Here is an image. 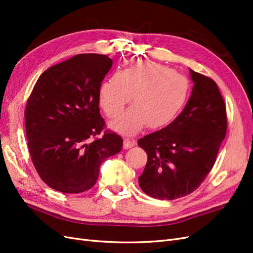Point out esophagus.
Masks as SVG:
<instances>
[{"label": "esophagus", "mask_w": 253, "mask_h": 253, "mask_svg": "<svg viewBox=\"0 0 253 253\" xmlns=\"http://www.w3.org/2000/svg\"><path fill=\"white\" fill-rule=\"evenodd\" d=\"M135 144H136V141L134 139H128V138L124 139V149H126V150L134 147Z\"/></svg>", "instance_id": "obj_1"}]
</instances>
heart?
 Instances as JSON below:
<instances>
[{"label":"heart","instance_id":"heart-1","mask_svg":"<svg viewBox=\"0 0 253 253\" xmlns=\"http://www.w3.org/2000/svg\"><path fill=\"white\" fill-rule=\"evenodd\" d=\"M132 95L134 104L110 124L126 135L136 134L145 125L159 128L171 124L188 101L190 84L172 68L144 61L104 79L99 87V104L113 118Z\"/></svg>","mask_w":253,"mask_h":253}]
</instances>
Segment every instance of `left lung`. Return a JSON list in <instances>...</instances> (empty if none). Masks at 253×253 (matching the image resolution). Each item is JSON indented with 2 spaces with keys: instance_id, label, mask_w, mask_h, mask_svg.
<instances>
[{
  "instance_id": "1",
  "label": "left lung",
  "mask_w": 253,
  "mask_h": 253,
  "mask_svg": "<svg viewBox=\"0 0 253 253\" xmlns=\"http://www.w3.org/2000/svg\"><path fill=\"white\" fill-rule=\"evenodd\" d=\"M190 76L194 85L185 109L169 126L138 140L148 154L139 186L157 200H176L200 187L226 136V105L216 83L192 70Z\"/></svg>"
}]
</instances>
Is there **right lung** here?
<instances>
[{"label": "right lung", "mask_w": 253, "mask_h": 253, "mask_svg": "<svg viewBox=\"0 0 253 253\" xmlns=\"http://www.w3.org/2000/svg\"><path fill=\"white\" fill-rule=\"evenodd\" d=\"M113 60L105 55H76L45 71L25 110L28 150L41 179L63 193L93 187L104 160L124 140L106 129L99 111V87ZM95 139L93 140V137Z\"/></svg>", "instance_id": "obj_1"}]
</instances>
